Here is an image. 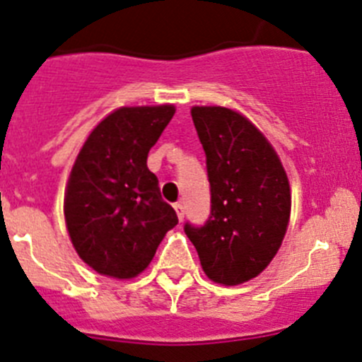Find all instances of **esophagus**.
Masks as SVG:
<instances>
[{"mask_svg":"<svg viewBox=\"0 0 362 362\" xmlns=\"http://www.w3.org/2000/svg\"><path fill=\"white\" fill-rule=\"evenodd\" d=\"M175 207V211H177V216H178V220H184V205L182 204H175L173 205Z\"/></svg>","mask_w":362,"mask_h":362,"instance_id":"1","label":"esophagus"}]
</instances>
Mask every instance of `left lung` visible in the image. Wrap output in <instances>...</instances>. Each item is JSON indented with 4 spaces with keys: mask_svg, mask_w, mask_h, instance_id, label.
I'll use <instances>...</instances> for the list:
<instances>
[{
    "mask_svg": "<svg viewBox=\"0 0 362 362\" xmlns=\"http://www.w3.org/2000/svg\"><path fill=\"white\" fill-rule=\"evenodd\" d=\"M205 151L211 214L185 223L207 278L240 285L272 262L291 216V187L278 155L243 115L220 106L191 110Z\"/></svg>",
    "mask_w": 362,
    "mask_h": 362,
    "instance_id": "8db88e82",
    "label": "left lung"
}]
</instances>
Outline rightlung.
<instances>
[{
    "label": "right lung",
    "instance_id": "1",
    "mask_svg": "<svg viewBox=\"0 0 362 362\" xmlns=\"http://www.w3.org/2000/svg\"><path fill=\"white\" fill-rule=\"evenodd\" d=\"M173 115L171 104L117 110L90 133L74 164L64 218L77 254L99 274H141L178 223L148 169L149 149Z\"/></svg>",
    "mask_w": 362,
    "mask_h": 362
}]
</instances>
